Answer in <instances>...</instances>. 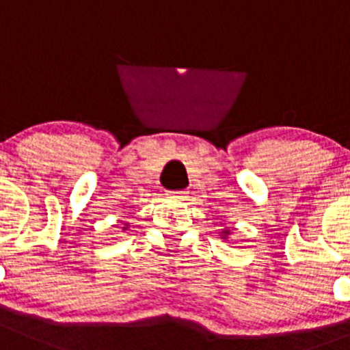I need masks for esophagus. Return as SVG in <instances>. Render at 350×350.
Masks as SVG:
<instances>
[{
    "label": "esophagus",
    "mask_w": 350,
    "mask_h": 350,
    "mask_svg": "<svg viewBox=\"0 0 350 350\" xmlns=\"http://www.w3.org/2000/svg\"><path fill=\"white\" fill-rule=\"evenodd\" d=\"M169 198H174V200H183L186 198V191H167Z\"/></svg>",
    "instance_id": "34e87169"
}]
</instances>
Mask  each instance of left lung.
Returning <instances> with one entry per match:
<instances>
[{"label": "left lung", "instance_id": "obj_1", "mask_svg": "<svg viewBox=\"0 0 350 350\" xmlns=\"http://www.w3.org/2000/svg\"><path fill=\"white\" fill-rule=\"evenodd\" d=\"M221 233H223V234H221V237H226V234H228V230H224V231H221Z\"/></svg>", "mask_w": 350, "mask_h": 350}]
</instances>
